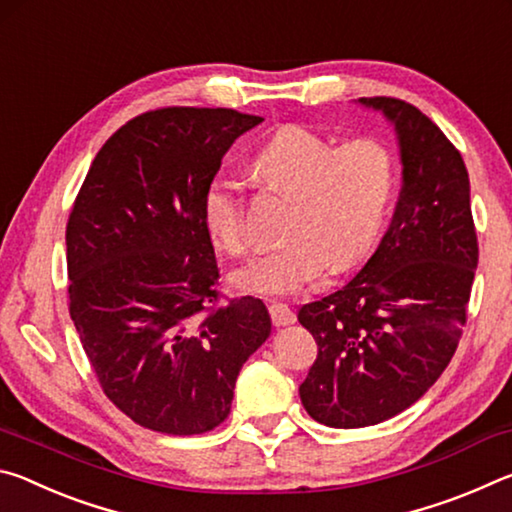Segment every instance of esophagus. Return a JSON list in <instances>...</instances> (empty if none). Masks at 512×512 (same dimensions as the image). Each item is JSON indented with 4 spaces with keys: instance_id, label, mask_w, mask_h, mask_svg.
<instances>
[{
    "instance_id": "1",
    "label": "esophagus",
    "mask_w": 512,
    "mask_h": 512,
    "mask_svg": "<svg viewBox=\"0 0 512 512\" xmlns=\"http://www.w3.org/2000/svg\"><path fill=\"white\" fill-rule=\"evenodd\" d=\"M268 314H271L275 327H287L296 323V314H293V309L289 305H284V302H273V305H268Z\"/></svg>"
}]
</instances>
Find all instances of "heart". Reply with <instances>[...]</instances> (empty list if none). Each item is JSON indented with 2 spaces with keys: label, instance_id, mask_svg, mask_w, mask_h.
I'll use <instances>...</instances> for the list:
<instances>
[{
  "label": "heart",
  "instance_id": "b5f03b06",
  "mask_svg": "<svg viewBox=\"0 0 512 512\" xmlns=\"http://www.w3.org/2000/svg\"><path fill=\"white\" fill-rule=\"evenodd\" d=\"M266 183L293 196L289 239L237 273V284L255 296H284L305 287L332 264L348 268L375 246L391 207L395 162L377 140L359 137L334 146L307 126L287 124L255 155ZM203 221L225 253H248L246 203L232 180L216 178L205 189Z\"/></svg>",
  "mask_w": 512,
  "mask_h": 512
}]
</instances>
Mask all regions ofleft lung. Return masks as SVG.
Masks as SVG:
<instances>
[{
  "mask_svg": "<svg viewBox=\"0 0 512 512\" xmlns=\"http://www.w3.org/2000/svg\"><path fill=\"white\" fill-rule=\"evenodd\" d=\"M359 101L395 126L402 192L357 277L298 311L318 345L300 400L336 429L393 418L436 384L461 341L479 264L470 176L456 146L411 103Z\"/></svg>",
  "mask_w": 512,
  "mask_h": 512,
  "instance_id": "left-lung-1",
  "label": "left lung"
}]
</instances>
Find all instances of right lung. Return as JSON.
Masks as SVG:
<instances>
[{"mask_svg": "<svg viewBox=\"0 0 512 512\" xmlns=\"http://www.w3.org/2000/svg\"><path fill=\"white\" fill-rule=\"evenodd\" d=\"M262 117L158 108L101 146L67 221L69 316L108 400L171 436L228 418L239 370L268 334L253 296H221L205 189Z\"/></svg>", "mask_w": 512, "mask_h": 512, "instance_id": "1", "label": "right lung"}]
</instances>
